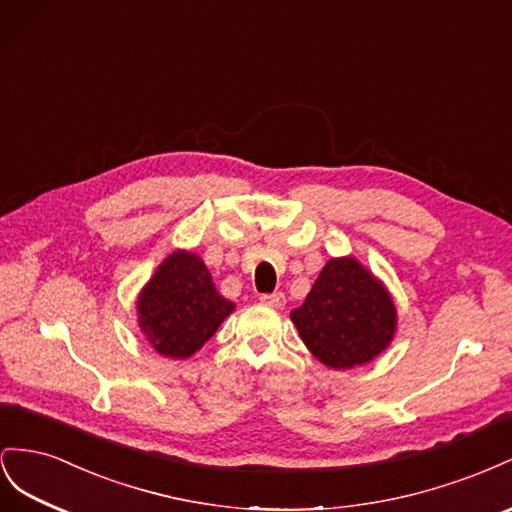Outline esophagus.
<instances>
[{
  "mask_svg": "<svg viewBox=\"0 0 512 512\" xmlns=\"http://www.w3.org/2000/svg\"><path fill=\"white\" fill-rule=\"evenodd\" d=\"M259 300L272 306V309H281V306L285 304V294H281V291H274V294H264Z\"/></svg>",
  "mask_w": 512,
  "mask_h": 512,
  "instance_id": "34e87169",
  "label": "esophagus"
}]
</instances>
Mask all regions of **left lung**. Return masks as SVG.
<instances>
[{"label": "left lung", "instance_id": "8db88e82", "mask_svg": "<svg viewBox=\"0 0 512 512\" xmlns=\"http://www.w3.org/2000/svg\"><path fill=\"white\" fill-rule=\"evenodd\" d=\"M304 345L330 369L371 362L397 330L388 289L354 257L330 259L300 309L291 311Z\"/></svg>", "mask_w": 512, "mask_h": 512}]
</instances>
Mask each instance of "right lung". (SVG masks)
<instances>
[{"mask_svg":"<svg viewBox=\"0 0 512 512\" xmlns=\"http://www.w3.org/2000/svg\"><path fill=\"white\" fill-rule=\"evenodd\" d=\"M233 311L195 253L175 251L154 272L137 300L139 328L158 354L188 358Z\"/></svg>","mask_w":512,"mask_h":512,"instance_id":"1","label":"right lung"}]
</instances>
